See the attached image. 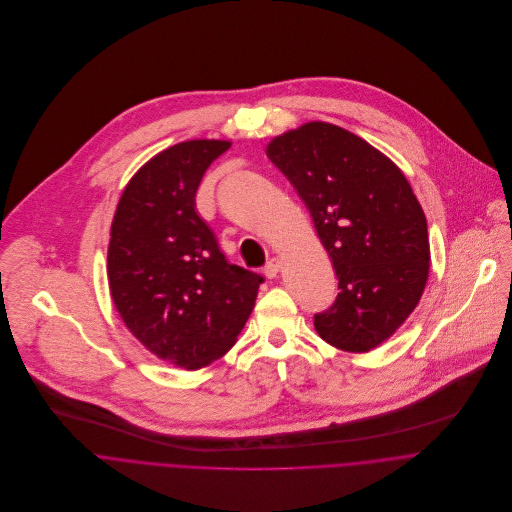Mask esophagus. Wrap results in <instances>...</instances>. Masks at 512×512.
Listing matches in <instances>:
<instances>
[{
  "label": "esophagus",
  "instance_id": "obj_1",
  "mask_svg": "<svg viewBox=\"0 0 512 512\" xmlns=\"http://www.w3.org/2000/svg\"><path fill=\"white\" fill-rule=\"evenodd\" d=\"M280 268H282V260H280L278 256H272V258L268 260V264L264 266V274H266L268 278H276V274L280 272Z\"/></svg>",
  "mask_w": 512,
  "mask_h": 512
}]
</instances>
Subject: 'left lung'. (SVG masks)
Wrapping results in <instances>:
<instances>
[{
  "instance_id": "obj_1",
  "label": "left lung",
  "mask_w": 512,
  "mask_h": 512,
  "mask_svg": "<svg viewBox=\"0 0 512 512\" xmlns=\"http://www.w3.org/2000/svg\"><path fill=\"white\" fill-rule=\"evenodd\" d=\"M268 159L309 208L339 278L315 315L323 341L367 353L418 306L430 274L428 222L403 171L351 131L311 121L274 137Z\"/></svg>"
}]
</instances>
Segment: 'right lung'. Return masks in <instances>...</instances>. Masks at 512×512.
Wrapping results in <instances>:
<instances>
[{
	"mask_svg": "<svg viewBox=\"0 0 512 512\" xmlns=\"http://www.w3.org/2000/svg\"><path fill=\"white\" fill-rule=\"evenodd\" d=\"M232 141L191 139L151 157L111 224L109 288L127 329L155 357L195 371L238 341L262 276L228 264L195 210L203 173Z\"/></svg>",
	"mask_w": 512,
	"mask_h": 512,
	"instance_id": "obj_1",
	"label": "right lung"
}]
</instances>
